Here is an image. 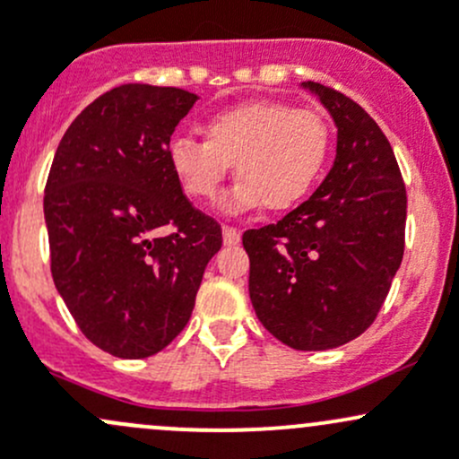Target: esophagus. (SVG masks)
<instances>
[{
    "label": "esophagus",
    "instance_id": "esophagus-1",
    "mask_svg": "<svg viewBox=\"0 0 459 459\" xmlns=\"http://www.w3.org/2000/svg\"><path fill=\"white\" fill-rule=\"evenodd\" d=\"M223 243L231 247V245H238L240 243V231L231 225H223Z\"/></svg>",
    "mask_w": 459,
    "mask_h": 459
}]
</instances>
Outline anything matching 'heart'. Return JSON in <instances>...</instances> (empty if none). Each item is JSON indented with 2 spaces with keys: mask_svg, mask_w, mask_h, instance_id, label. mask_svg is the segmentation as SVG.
<instances>
[{
  "mask_svg": "<svg viewBox=\"0 0 459 459\" xmlns=\"http://www.w3.org/2000/svg\"><path fill=\"white\" fill-rule=\"evenodd\" d=\"M204 135L205 142L175 137L170 169L186 195L214 201L234 164L240 181L223 201L231 212L263 204L271 212L293 208L317 181L330 146L319 113L278 100H247L212 113Z\"/></svg>",
  "mask_w": 459,
  "mask_h": 459,
  "instance_id": "heart-1",
  "label": "heart"
}]
</instances>
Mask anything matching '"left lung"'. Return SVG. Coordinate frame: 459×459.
Here are the masks:
<instances>
[{"label":"left lung","instance_id":"left-lung-1","mask_svg":"<svg viewBox=\"0 0 459 459\" xmlns=\"http://www.w3.org/2000/svg\"><path fill=\"white\" fill-rule=\"evenodd\" d=\"M337 125V157L308 201L243 234L260 324L295 350H328L366 333L405 251L407 192L385 133L363 107L304 82Z\"/></svg>","mask_w":459,"mask_h":459}]
</instances>
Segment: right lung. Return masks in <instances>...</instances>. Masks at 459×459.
<instances>
[{
    "instance_id": "1",
    "label": "right lung",
    "mask_w": 459,
    "mask_h": 459,
    "mask_svg": "<svg viewBox=\"0 0 459 459\" xmlns=\"http://www.w3.org/2000/svg\"><path fill=\"white\" fill-rule=\"evenodd\" d=\"M196 100L177 87H113L78 113L54 155L43 196L54 284L82 334L113 357L169 346L223 245L169 161L172 131Z\"/></svg>"
}]
</instances>
